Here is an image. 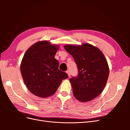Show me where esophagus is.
I'll use <instances>...</instances> for the list:
<instances>
[{
  "label": "esophagus",
  "instance_id": "esophagus-1",
  "mask_svg": "<svg viewBox=\"0 0 130 130\" xmlns=\"http://www.w3.org/2000/svg\"><path fill=\"white\" fill-rule=\"evenodd\" d=\"M66 73H67V74H68V76L70 77V76H71V75H70V73H69V71H67L66 72Z\"/></svg>",
  "mask_w": 130,
  "mask_h": 130
}]
</instances>
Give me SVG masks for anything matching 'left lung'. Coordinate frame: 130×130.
Listing matches in <instances>:
<instances>
[{
  "instance_id": "left-lung-1",
  "label": "left lung",
  "mask_w": 130,
  "mask_h": 130,
  "mask_svg": "<svg viewBox=\"0 0 130 130\" xmlns=\"http://www.w3.org/2000/svg\"><path fill=\"white\" fill-rule=\"evenodd\" d=\"M64 47L74 58L78 69L77 76L69 79L74 96L81 102L93 100L103 92L109 75L108 66L104 54L88 43Z\"/></svg>"
}]
</instances>
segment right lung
Listing matches in <instances>:
<instances>
[{"label": "right lung", "instance_id": "right-lung-1", "mask_svg": "<svg viewBox=\"0 0 130 130\" xmlns=\"http://www.w3.org/2000/svg\"><path fill=\"white\" fill-rule=\"evenodd\" d=\"M58 46L46 41L30 46L25 52L21 64V74L30 92L43 98L56 92L63 80L68 78L66 73L58 69L55 58Z\"/></svg>", "mask_w": 130, "mask_h": 130}]
</instances>
